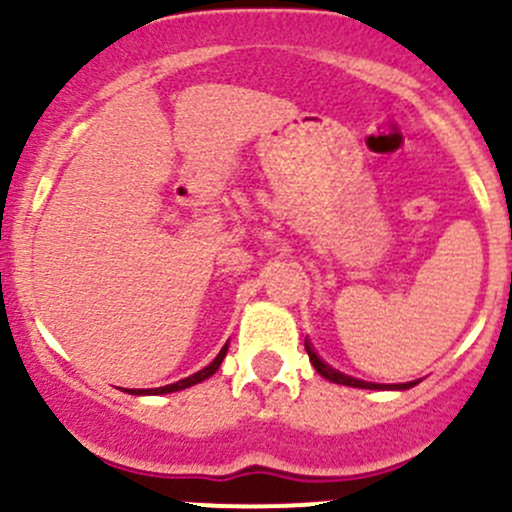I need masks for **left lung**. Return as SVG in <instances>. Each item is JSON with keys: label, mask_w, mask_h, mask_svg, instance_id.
<instances>
[{"label": "left lung", "mask_w": 512, "mask_h": 512, "mask_svg": "<svg viewBox=\"0 0 512 512\" xmlns=\"http://www.w3.org/2000/svg\"><path fill=\"white\" fill-rule=\"evenodd\" d=\"M304 349H307L309 354V361H312V366L317 369L319 376H324L327 381H332V384H342V386H354V389H374V391H404V389H411V386H416L418 381H406V384H371V381H361V379H354V376H347L342 374V371H337L334 366H329L327 361L322 359L317 352H314V347L309 344V339H304Z\"/></svg>", "instance_id": "left-lung-1"}]
</instances>
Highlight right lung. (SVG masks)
Masks as SVG:
<instances>
[{"label":"right lung","instance_id":"1","mask_svg":"<svg viewBox=\"0 0 512 512\" xmlns=\"http://www.w3.org/2000/svg\"><path fill=\"white\" fill-rule=\"evenodd\" d=\"M225 354H227V344H225L223 349H220V354L215 356V359L210 361L208 366H205V369L195 371V374L185 376V379L175 381V384H168V386H158V389H128V394H133V396H160V394H173V391H183V389H190V386H195V384H200V381L210 379V376H213L215 371L220 369V364H223Z\"/></svg>","mask_w":512,"mask_h":512}]
</instances>
